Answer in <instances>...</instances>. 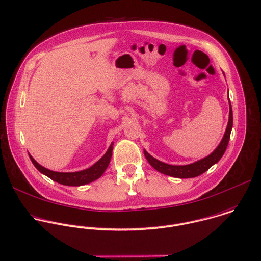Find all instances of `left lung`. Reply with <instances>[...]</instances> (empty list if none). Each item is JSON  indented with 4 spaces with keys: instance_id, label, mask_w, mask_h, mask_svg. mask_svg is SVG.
I'll return each mask as SVG.
<instances>
[{
    "instance_id": "1",
    "label": "left lung",
    "mask_w": 261,
    "mask_h": 261,
    "mask_svg": "<svg viewBox=\"0 0 261 261\" xmlns=\"http://www.w3.org/2000/svg\"><path fill=\"white\" fill-rule=\"evenodd\" d=\"M231 127H232V110H231V105L229 102V117H228V123L226 126L225 134H224L220 144L218 145V147L209 156H207L195 163L188 164V165H170V164H166V163H163V162L155 159L145 150H144V154H145V157L147 158L148 162L156 170H158L159 172H161L163 174L170 175L173 177H179V178L195 177V176H198V175L204 173L205 171H207L213 164L218 162L219 159L222 157V155L224 154V152L226 150L228 141H229Z\"/></svg>"
}]
</instances>
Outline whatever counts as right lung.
Instances as JSON below:
<instances>
[{
    "mask_svg": "<svg viewBox=\"0 0 261 261\" xmlns=\"http://www.w3.org/2000/svg\"><path fill=\"white\" fill-rule=\"evenodd\" d=\"M112 150H113V144L110 145L105 155L99 161H97L93 166L89 167L88 169L76 171V172H57V171L49 170L43 167L42 165H40L31 155H30V158L34 163V165L37 167V169L42 173H44L45 175H47L48 177H50L51 179L61 185L77 187V186H83V185L92 182L97 178H99L104 173V171L109 165V162L112 156Z\"/></svg>",
    "mask_w": 261,
    "mask_h": 261,
    "instance_id": "obj_1",
    "label": "right lung"
}]
</instances>
